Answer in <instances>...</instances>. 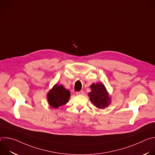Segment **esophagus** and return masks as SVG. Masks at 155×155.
<instances>
[{"mask_svg": "<svg viewBox=\"0 0 155 155\" xmlns=\"http://www.w3.org/2000/svg\"><path fill=\"white\" fill-rule=\"evenodd\" d=\"M76 94H77V95H83V94H84V91L81 90V91H77V92H76Z\"/></svg>", "mask_w": 155, "mask_h": 155, "instance_id": "1", "label": "esophagus"}]
</instances>
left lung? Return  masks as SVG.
<instances>
[{"label":"left lung","instance_id":"1","mask_svg":"<svg viewBox=\"0 0 155 155\" xmlns=\"http://www.w3.org/2000/svg\"><path fill=\"white\" fill-rule=\"evenodd\" d=\"M91 92L89 93L90 99L94 105L99 108H104L110 104V97L106 88L102 83H93L90 86Z\"/></svg>","mask_w":155,"mask_h":155}]
</instances>
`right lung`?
Here are the masks:
<instances>
[{
  "label": "right lung",
  "mask_w": 155,
  "mask_h": 155,
  "mask_svg": "<svg viewBox=\"0 0 155 155\" xmlns=\"http://www.w3.org/2000/svg\"><path fill=\"white\" fill-rule=\"evenodd\" d=\"M71 93L66 90L62 85L56 84L47 95L50 105L57 108L69 102Z\"/></svg>",
  "instance_id": "1"
}]
</instances>
